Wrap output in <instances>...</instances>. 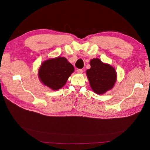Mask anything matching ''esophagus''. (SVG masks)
<instances>
[{"instance_id": "esophagus-1", "label": "esophagus", "mask_w": 150, "mask_h": 150, "mask_svg": "<svg viewBox=\"0 0 150 150\" xmlns=\"http://www.w3.org/2000/svg\"><path fill=\"white\" fill-rule=\"evenodd\" d=\"M76 72H77L78 73H80V74H81V73H83V69H77Z\"/></svg>"}]
</instances>
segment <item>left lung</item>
Segmentation results:
<instances>
[{
    "mask_svg": "<svg viewBox=\"0 0 150 150\" xmlns=\"http://www.w3.org/2000/svg\"><path fill=\"white\" fill-rule=\"evenodd\" d=\"M90 64L91 67L86 71V74L93 92L103 94L112 89L117 79L115 69L98 58L91 59Z\"/></svg>",
    "mask_w": 150,
    "mask_h": 150,
    "instance_id": "8db88e82",
    "label": "left lung"
}]
</instances>
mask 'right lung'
Listing matches in <instances>:
<instances>
[{
  "instance_id": "obj_1",
  "label": "right lung",
  "mask_w": 150,
  "mask_h": 150,
  "mask_svg": "<svg viewBox=\"0 0 150 150\" xmlns=\"http://www.w3.org/2000/svg\"><path fill=\"white\" fill-rule=\"evenodd\" d=\"M74 67L64 57H58L44 61L39 69L41 82L53 90L63 87Z\"/></svg>"
}]
</instances>
